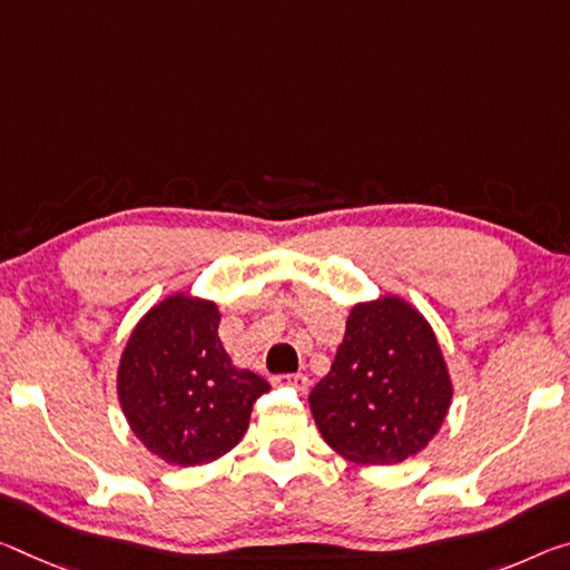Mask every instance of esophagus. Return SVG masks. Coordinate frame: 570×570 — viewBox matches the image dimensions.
<instances>
[{"label": "esophagus", "instance_id": "obj_1", "mask_svg": "<svg viewBox=\"0 0 570 570\" xmlns=\"http://www.w3.org/2000/svg\"><path fill=\"white\" fill-rule=\"evenodd\" d=\"M276 383H278V385H288V387H294V391H299V393H306V391H309V377L302 375V373H294V375H278V377H276Z\"/></svg>", "mask_w": 570, "mask_h": 570}]
</instances>
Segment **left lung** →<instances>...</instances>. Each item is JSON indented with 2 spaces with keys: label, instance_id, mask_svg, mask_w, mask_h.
<instances>
[{
  "label": "left lung",
  "instance_id": "obj_1",
  "mask_svg": "<svg viewBox=\"0 0 570 570\" xmlns=\"http://www.w3.org/2000/svg\"><path fill=\"white\" fill-rule=\"evenodd\" d=\"M449 403L436 334L399 296L352 306L332 370L309 393L324 441L357 464H399L419 454Z\"/></svg>",
  "mask_w": 570,
  "mask_h": 570
}]
</instances>
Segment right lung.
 <instances>
[{"instance_id":"obj_1","label":"right lung","mask_w":570,"mask_h":570,"mask_svg":"<svg viewBox=\"0 0 570 570\" xmlns=\"http://www.w3.org/2000/svg\"><path fill=\"white\" fill-rule=\"evenodd\" d=\"M213 302L175 294L144 314L119 365L126 421L167 464L197 466L228 454L248 431L250 411L271 391L264 377L230 363Z\"/></svg>"}]
</instances>
